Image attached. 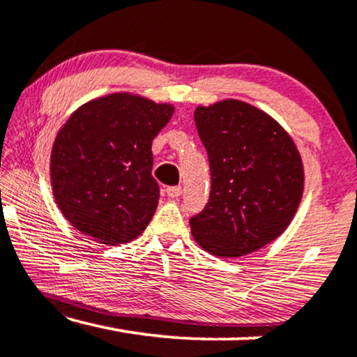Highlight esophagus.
<instances>
[{
	"instance_id": "1",
	"label": "esophagus",
	"mask_w": 357,
	"mask_h": 357,
	"mask_svg": "<svg viewBox=\"0 0 357 357\" xmlns=\"http://www.w3.org/2000/svg\"><path fill=\"white\" fill-rule=\"evenodd\" d=\"M182 195V188L180 187H169L167 188V197L169 198H178Z\"/></svg>"
}]
</instances>
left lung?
Instances as JSON below:
<instances>
[{"label": "left lung", "instance_id": "left-lung-1", "mask_svg": "<svg viewBox=\"0 0 357 357\" xmlns=\"http://www.w3.org/2000/svg\"><path fill=\"white\" fill-rule=\"evenodd\" d=\"M208 151L211 193L190 219L203 250L238 258L260 250L289 227L304 193V164L289 133L248 102L224 99L195 109Z\"/></svg>", "mask_w": 357, "mask_h": 357}]
</instances>
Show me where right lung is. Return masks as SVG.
Listing matches in <instances>:
<instances>
[{
  "label": "right lung",
  "mask_w": 357,
  "mask_h": 357,
  "mask_svg": "<svg viewBox=\"0 0 357 357\" xmlns=\"http://www.w3.org/2000/svg\"><path fill=\"white\" fill-rule=\"evenodd\" d=\"M174 110L114 92L73 112L50 155L53 197L73 227L105 245L143 234L159 203L151 146Z\"/></svg>",
  "instance_id": "1"
}]
</instances>
